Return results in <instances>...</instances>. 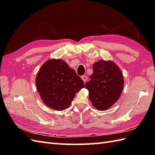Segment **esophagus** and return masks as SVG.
Masks as SVG:
<instances>
[{
  "instance_id": "obj_1",
  "label": "esophagus",
  "mask_w": 155,
  "mask_h": 155,
  "mask_svg": "<svg viewBox=\"0 0 155 155\" xmlns=\"http://www.w3.org/2000/svg\"><path fill=\"white\" fill-rule=\"evenodd\" d=\"M82 79H83V81H84V83H85L87 81V80H88L87 76H83V77H82Z\"/></svg>"
}]
</instances>
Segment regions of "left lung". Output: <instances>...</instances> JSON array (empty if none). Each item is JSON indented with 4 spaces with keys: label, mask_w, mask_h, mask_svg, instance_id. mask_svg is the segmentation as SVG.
<instances>
[{
    "label": "left lung",
    "mask_w": 155,
    "mask_h": 155,
    "mask_svg": "<svg viewBox=\"0 0 155 155\" xmlns=\"http://www.w3.org/2000/svg\"><path fill=\"white\" fill-rule=\"evenodd\" d=\"M93 73L85 87L93 107L106 110L120 97L124 86L123 72L112 61H98L93 64Z\"/></svg>",
    "instance_id": "8db88e82"
}]
</instances>
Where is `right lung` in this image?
<instances>
[{"label": "right lung", "mask_w": 155, "mask_h": 155, "mask_svg": "<svg viewBox=\"0 0 155 155\" xmlns=\"http://www.w3.org/2000/svg\"><path fill=\"white\" fill-rule=\"evenodd\" d=\"M35 82L43 103L56 110L67 108L76 93L84 87L79 76L59 58L46 61L39 69Z\"/></svg>", "instance_id": "right-lung-1"}]
</instances>
